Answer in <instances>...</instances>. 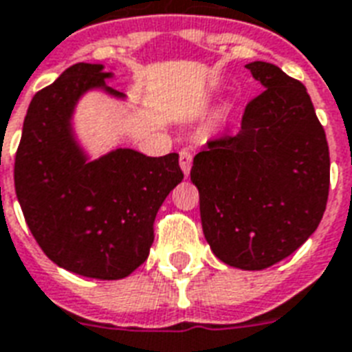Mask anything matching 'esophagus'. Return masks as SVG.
<instances>
[{
  "mask_svg": "<svg viewBox=\"0 0 352 352\" xmlns=\"http://www.w3.org/2000/svg\"><path fill=\"white\" fill-rule=\"evenodd\" d=\"M192 153L188 151V149H182L181 155H179V164H181V170L184 171V175H188L190 173V170H192Z\"/></svg>",
  "mask_w": 352,
  "mask_h": 352,
  "instance_id": "obj_1",
  "label": "esophagus"
}]
</instances>
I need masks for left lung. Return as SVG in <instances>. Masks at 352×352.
<instances>
[{"instance_id": "1", "label": "left lung", "mask_w": 352, "mask_h": 352, "mask_svg": "<svg viewBox=\"0 0 352 352\" xmlns=\"http://www.w3.org/2000/svg\"><path fill=\"white\" fill-rule=\"evenodd\" d=\"M245 68L265 88L236 134L210 140L190 171L203 232L221 262L260 272L297 251L318 229L331 158L307 88L275 64Z\"/></svg>"}]
</instances>
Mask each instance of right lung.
Listing matches in <instances>:
<instances>
[{"mask_svg": "<svg viewBox=\"0 0 352 352\" xmlns=\"http://www.w3.org/2000/svg\"><path fill=\"white\" fill-rule=\"evenodd\" d=\"M112 75L103 64L79 63L36 92L14 162L16 195L42 251L99 280L127 277L146 262L158 208L184 177L177 153L120 147L92 160L80 147L72 123L79 99L90 90L125 99L107 87Z\"/></svg>", "mask_w": 352, "mask_h": 352, "instance_id": "right-lung-1", "label": "right lung"}]
</instances>
